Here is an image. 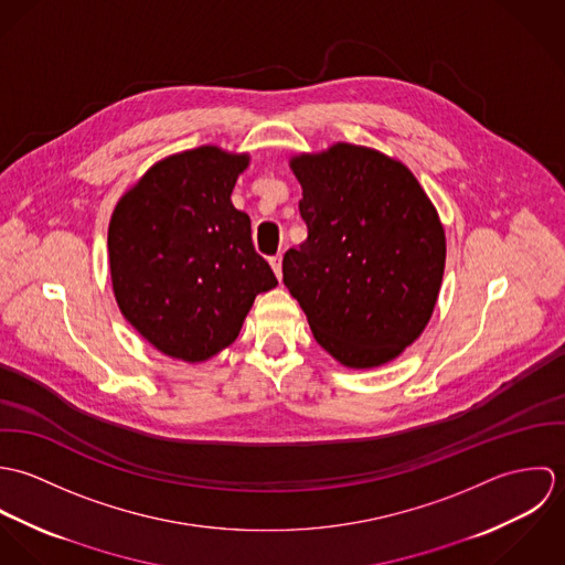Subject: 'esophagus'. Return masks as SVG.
Segmentation results:
<instances>
[{"mask_svg":"<svg viewBox=\"0 0 565 565\" xmlns=\"http://www.w3.org/2000/svg\"><path fill=\"white\" fill-rule=\"evenodd\" d=\"M269 265H271V269H274L276 278L280 280V278H282V254H276V256H271V258H269Z\"/></svg>","mask_w":565,"mask_h":565,"instance_id":"34e87169","label":"esophagus"}]
</instances>
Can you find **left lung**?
<instances>
[{"label": "left lung", "mask_w": 565, "mask_h": 565, "mask_svg": "<svg viewBox=\"0 0 565 565\" xmlns=\"http://www.w3.org/2000/svg\"><path fill=\"white\" fill-rule=\"evenodd\" d=\"M309 237L282 258V280L316 341L350 370L401 356L430 322L446 267V233L404 162L332 143L289 159Z\"/></svg>", "instance_id": "obj_1"}]
</instances>
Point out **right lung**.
<instances>
[{
  "mask_svg": "<svg viewBox=\"0 0 565 565\" xmlns=\"http://www.w3.org/2000/svg\"><path fill=\"white\" fill-rule=\"evenodd\" d=\"M247 152L200 146L154 162L117 202L108 265L121 316L164 356L228 348L254 298L278 285L231 193Z\"/></svg>",
  "mask_w": 565,
  "mask_h": 565,
  "instance_id": "add662e5",
  "label": "right lung"
}]
</instances>
